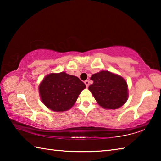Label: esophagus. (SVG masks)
<instances>
[{
	"mask_svg": "<svg viewBox=\"0 0 161 161\" xmlns=\"http://www.w3.org/2000/svg\"><path fill=\"white\" fill-rule=\"evenodd\" d=\"M84 84H86V87H88L89 85V80L84 81Z\"/></svg>",
	"mask_w": 161,
	"mask_h": 161,
	"instance_id": "34e87169",
	"label": "esophagus"
}]
</instances>
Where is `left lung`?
Listing matches in <instances>:
<instances>
[{"label":"left lung","instance_id":"8db88e82","mask_svg":"<svg viewBox=\"0 0 161 161\" xmlns=\"http://www.w3.org/2000/svg\"><path fill=\"white\" fill-rule=\"evenodd\" d=\"M91 80L94 82L89 89L101 107L116 109L127 101V83L120 76L108 71H101L92 75Z\"/></svg>","mask_w":161,"mask_h":161}]
</instances>
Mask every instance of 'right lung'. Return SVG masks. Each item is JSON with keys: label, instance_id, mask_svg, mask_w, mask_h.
Here are the masks:
<instances>
[{"label": "right lung", "instance_id": "obj_1", "mask_svg": "<svg viewBox=\"0 0 161 161\" xmlns=\"http://www.w3.org/2000/svg\"><path fill=\"white\" fill-rule=\"evenodd\" d=\"M86 85L78 77L65 72L47 75L40 84L42 102L54 111H67L74 105Z\"/></svg>", "mask_w": 161, "mask_h": 161}]
</instances>
